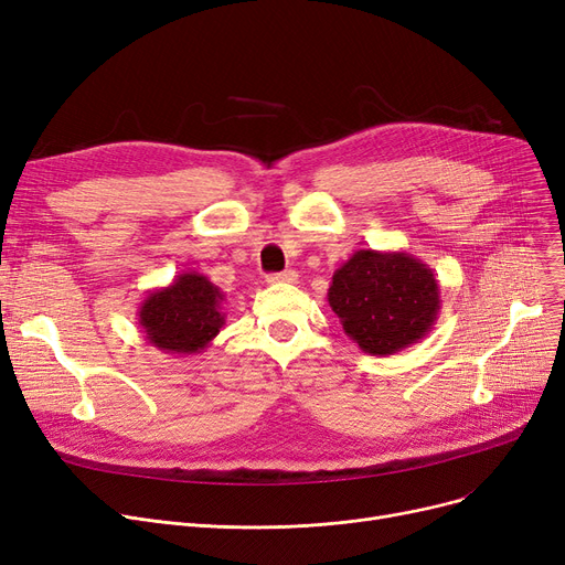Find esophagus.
Instances as JSON below:
<instances>
[{
    "label": "esophagus",
    "mask_w": 565,
    "mask_h": 565,
    "mask_svg": "<svg viewBox=\"0 0 565 565\" xmlns=\"http://www.w3.org/2000/svg\"><path fill=\"white\" fill-rule=\"evenodd\" d=\"M267 281L270 284H298V273L286 270V273H277V275H267Z\"/></svg>",
    "instance_id": "obj_1"
}]
</instances>
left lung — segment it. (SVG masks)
I'll list each match as a JSON object with an SVG mask.
<instances>
[{"mask_svg": "<svg viewBox=\"0 0 565 565\" xmlns=\"http://www.w3.org/2000/svg\"><path fill=\"white\" fill-rule=\"evenodd\" d=\"M328 302L345 337L387 358L433 332L441 300L424 260L407 252L360 249L334 273Z\"/></svg>", "mask_w": 565, "mask_h": 565, "instance_id": "obj_1", "label": "left lung"}]
</instances>
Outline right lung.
<instances>
[{"label": "right lung", "instance_id": "obj_1", "mask_svg": "<svg viewBox=\"0 0 565 565\" xmlns=\"http://www.w3.org/2000/svg\"><path fill=\"white\" fill-rule=\"evenodd\" d=\"M226 295L199 273L178 275L169 286L148 290L137 318L146 341L167 354H199L224 328Z\"/></svg>", "mask_w": 565, "mask_h": 565}]
</instances>
